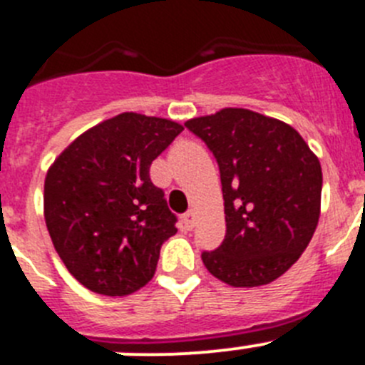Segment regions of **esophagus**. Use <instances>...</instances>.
<instances>
[{
    "label": "esophagus",
    "mask_w": 365,
    "mask_h": 365,
    "mask_svg": "<svg viewBox=\"0 0 365 365\" xmlns=\"http://www.w3.org/2000/svg\"><path fill=\"white\" fill-rule=\"evenodd\" d=\"M182 222H185V228L186 230H193L195 228V222H197V217L195 213L190 210V212H186L185 215H182Z\"/></svg>",
    "instance_id": "1"
}]
</instances>
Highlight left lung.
Segmentation results:
<instances>
[{"instance_id": "1", "label": "left lung", "mask_w": 365, "mask_h": 365, "mask_svg": "<svg viewBox=\"0 0 365 365\" xmlns=\"http://www.w3.org/2000/svg\"><path fill=\"white\" fill-rule=\"evenodd\" d=\"M213 152L222 185L226 235L202 253L206 269L233 287L273 282L299 260L320 217L322 168L302 135L246 108L185 123Z\"/></svg>"}]
</instances>
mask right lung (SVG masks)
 Returning a JSON list of instances; mask_svg holds the SVG:
<instances>
[{
    "instance_id": "right-lung-1",
    "label": "right lung",
    "mask_w": 365,
    "mask_h": 365,
    "mask_svg": "<svg viewBox=\"0 0 365 365\" xmlns=\"http://www.w3.org/2000/svg\"><path fill=\"white\" fill-rule=\"evenodd\" d=\"M182 130L163 117L119 113L81 133L46 172L50 239L90 292L125 297L152 280L177 217L150 165Z\"/></svg>"
}]
</instances>
